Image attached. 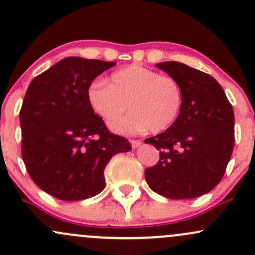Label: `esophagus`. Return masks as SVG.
I'll list each match as a JSON object with an SVG mask.
<instances>
[{"instance_id":"34e87169","label":"esophagus","mask_w":255,"mask_h":255,"mask_svg":"<svg viewBox=\"0 0 255 255\" xmlns=\"http://www.w3.org/2000/svg\"><path fill=\"white\" fill-rule=\"evenodd\" d=\"M130 144L134 148H136V147H139L140 145H141V141H140V140H130Z\"/></svg>"}]
</instances>
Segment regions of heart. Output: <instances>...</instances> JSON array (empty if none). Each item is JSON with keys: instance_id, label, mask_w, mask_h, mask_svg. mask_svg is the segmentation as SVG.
I'll return each mask as SVG.
<instances>
[{"instance_id": "b5f03b06", "label": "heart", "mask_w": 255, "mask_h": 255, "mask_svg": "<svg viewBox=\"0 0 255 255\" xmlns=\"http://www.w3.org/2000/svg\"><path fill=\"white\" fill-rule=\"evenodd\" d=\"M87 102L105 122L119 117L128 103L131 113L110 124V129L116 133L137 134L148 129L158 133L176 122L183 93L175 78L130 64L110 74L108 85L101 81L91 84Z\"/></svg>"}]
</instances>
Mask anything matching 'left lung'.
I'll list each match as a JSON object with an SVG mask.
<instances>
[{"label":"left lung","instance_id":"obj_1","mask_svg":"<svg viewBox=\"0 0 255 255\" xmlns=\"http://www.w3.org/2000/svg\"><path fill=\"white\" fill-rule=\"evenodd\" d=\"M156 67L181 85L183 104L174 125L146 144L159 150V162L145 170L150 188L168 199H193L221 182L234 148L233 107L218 81L187 64Z\"/></svg>","mask_w":255,"mask_h":255}]
</instances>
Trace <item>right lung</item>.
Listing matches in <instances>:
<instances>
[{
	"mask_svg": "<svg viewBox=\"0 0 255 255\" xmlns=\"http://www.w3.org/2000/svg\"><path fill=\"white\" fill-rule=\"evenodd\" d=\"M115 64L66 57L28 85L20 110L22 159L33 182L60 200L99 194L111 157L131 150L87 102L92 81Z\"/></svg>",
	"mask_w": 255,
	"mask_h": 255,
	"instance_id": "1",
	"label": "right lung"
}]
</instances>
